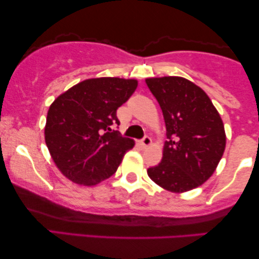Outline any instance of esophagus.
Segmentation results:
<instances>
[{
    "mask_svg": "<svg viewBox=\"0 0 259 259\" xmlns=\"http://www.w3.org/2000/svg\"><path fill=\"white\" fill-rule=\"evenodd\" d=\"M151 144H152V139H151V138H150V137H145V138H144V139L140 141V145H141V146H143L144 148H146V147H148V146H150V145H151Z\"/></svg>",
    "mask_w": 259,
    "mask_h": 259,
    "instance_id": "esophagus-1",
    "label": "esophagus"
}]
</instances>
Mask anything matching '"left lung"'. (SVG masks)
<instances>
[{"label":"left lung","mask_w":259,"mask_h":259,"mask_svg":"<svg viewBox=\"0 0 259 259\" xmlns=\"http://www.w3.org/2000/svg\"><path fill=\"white\" fill-rule=\"evenodd\" d=\"M146 83L164 115L162 159L147 169L166 191L183 193L203 185L224 153V123L208 95L182 76L148 77Z\"/></svg>","instance_id":"obj_1"}]
</instances>
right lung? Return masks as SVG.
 Masks as SVG:
<instances>
[{"label":"right lung","mask_w":259,"mask_h":259,"mask_svg":"<svg viewBox=\"0 0 259 259\" xmlns=\"http://www.w3.org/2000/svg\"><path fill=\"white\" fill-rule=\"evenodd\" d=\"M138 87L136 79L94 77L70 87L49 106L45 140L66 178L93 186L114 175L134 141L112 131L116 109Z\"/></svg>","instance_id":"add662e5"}]
</instances>
